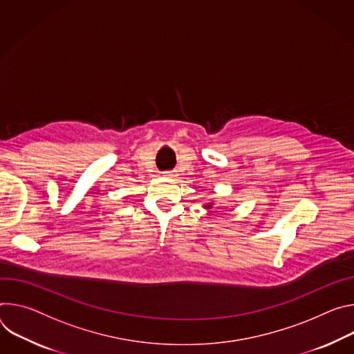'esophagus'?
Masks as SVG:
<instances>
[{
	"instance_id": "esophagus-1",
	"label": "esophagus",
	"mask_w": 354,
	"mask_h": 354,
	"mask_svg": "<svg viewBox=\"0 0 354 354\" xmlns=\"http://www.w3.org/2000/svg\"><path fill=\"white\" fill-rule=\"evenodd\" d=\"M163 174H165L166 177H169V178H173V177H176V174H174L173 171H165Z\"/></svg>"
}]
</instances>
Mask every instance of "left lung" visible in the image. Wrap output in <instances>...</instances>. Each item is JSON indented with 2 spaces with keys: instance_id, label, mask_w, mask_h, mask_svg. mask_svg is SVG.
Masks as SVG:
<instances>
[{
  "instance_id": "8db88e82",
  "label": "left lung",
  "mask_w": 354,
  "mask_h": 354,
  "mask_svg": "<svg viewBox=\"0 0 354 354\" xmlns=\"http://www.w3.org/2000/svg\"><path fill=\"white\" fill-rule=\"evenodd\" d=\"M211 207H212V204H207V205H205V208H208V209H209Z\"/></svg>"
}]
</instances>
